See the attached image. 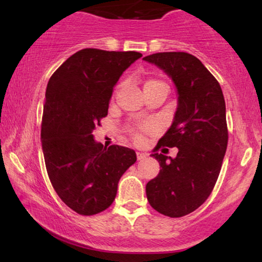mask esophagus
Masks as SVG:
<instances>
[{
  "mask_svg": "<svg viewBox=\"0 0 262 262\" xmlns=\"http://www.w3.org/2000/svg\"><path fill=\"white\" fill-rule=\"evenodd\" d=\"M146 157V154L144 152H137V159L138 160H144Z\"/></svg>",
  "mask_w": 262,
  "mask_h": 262,
  "instance_id": "obj_1",
  "label": "esophagus"
}]
</instances>
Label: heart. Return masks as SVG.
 Returning a JSON list of instances; mask_svg holds the SVG:
<instances>
[{
    "instance_id": "heart-1",
    "label": "heart",
    "mask_w": 262,
    "mask_h": 262,
    "mask_svg": "<svg viewBox=\"0 0 262 262\" xmlns=\"http://www.w3.org/2000/svg\"><path fill=\"white\" fill-rule=\"evenodd\" d=\"M154 84H164V83H162V82H160V81H154V80H151V81H148L145 83V85H144V88H146V87H150V85H154ZM143 130L144 131H151L152 130V126H150V125H146V126H144L143 127ZM137 141L138 142H142L143 141V137L141 135H137Z\"/></svg>"
}]
</instances>
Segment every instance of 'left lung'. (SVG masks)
Segmentation results:
<instances>
[{"instance_id": "left-lung-1", "label": "left lung", "mask_w": 262, "mask_h": 262, "mask_svg": "<svg viewBox=\"0 0 262 262\" xmlns=\"http://www.w3.org/2000/svg\"><path fill=\"white\" fill-rule=\"evenodd\" d=\"M163 70L178 93L173 123L159 146L178 148L177 157L152 154L160 173L146 184V198L157 212L182 217L209 198L220 175L228 145L223 92L196 57L160 52L143 58Z\"/></svg>"}]
</instances>
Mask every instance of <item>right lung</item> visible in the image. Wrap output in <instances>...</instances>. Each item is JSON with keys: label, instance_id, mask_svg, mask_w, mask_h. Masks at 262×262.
I'll return each instance as SVG.
<instances>
[{"label": "right lung", "instance_id": "add662e5", "mask_svg": "<svg viewBox=\"0 0 262 262\" xmlns=\"http://www.w3.org/2000/svg\"><path fill=\"white\" fill-rule=\"evenodd\" d=\"M141 57L136 51L83 49L49 80L41 121L46 170L59 198L83 216L113 203L121 175L137 160L135 150L96 142L93 130L108 113L118 80Z\"/></svg>", "mask_w": 262, "mask_h": 262}]
</instances>
